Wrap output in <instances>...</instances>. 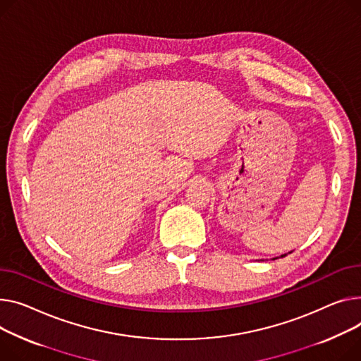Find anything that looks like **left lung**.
Returning <instances> with one entry per match:
<instances>
[{
    "label": "left lung",
    "instance_id": "obj_1",
    "mask_svg": "<svg viewBox=\"0 0 361 361\" xmlns=\"http://www.w3.org/2000/svg\"><path fill=\"white\" fill-rule=\"evenodd\" d=\"M281 257H284V255H281Z\"/></svg>",
    "mask_w": 361,
    "mask_h": 361
}]
</instances>
